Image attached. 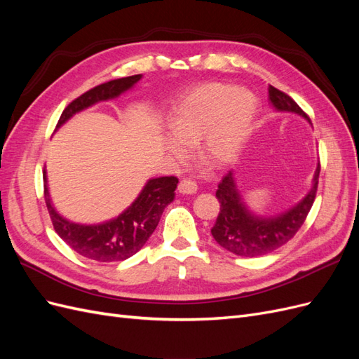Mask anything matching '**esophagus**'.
<instances>
[{
	"mask_svg": "<svg viewBox=\"0 0 359 359\" xmlns=\"http://www.w3.org/2000/svg\"><path fill=\"white\" fill-rule=\"evenodd\" d=\"M178 191L181 194H194L198 191V186H196V182H193L191 180L184 178L178 184Z\"/></svg>",
	"mask_w": 359,
	"mask_h": 359,
	"instance_id": "obj_1",
	"label": "esophagus"
}]
</instances>
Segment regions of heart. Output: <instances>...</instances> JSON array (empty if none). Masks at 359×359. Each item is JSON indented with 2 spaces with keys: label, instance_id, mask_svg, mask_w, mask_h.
Returning a JSON list of instances; mask_svg holds the SVG:
<instances>
[{
  "label": "heart",
  "instance_id": "b5f03b06",
  "mask_svg": "<svg viewBox=\"0 0 359 359\" xmlns=\"http://www.w3.org/2000/svg\"><path fill=\"white\" fill-rule=\"evenodd\" d=\"M259 112L256 97L229 83L196 86L173 107L166 151L184 158L186 145L199 143V156L214 168H224L240 156Z\"/></svg>",
  "mask_w": 359,
  "mask_h": 359
}]
</instances>
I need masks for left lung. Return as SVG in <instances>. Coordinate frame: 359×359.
<instances>
[{
	"instance_id": "1",
	"label": "left lung",
	"mask_w": 359,
	"mask_h": 359,
	"mask_svg": "<svg viewBox=\"0 0 359 359\" xmlns=\"http://www.w3.org/2000/svg\"><path fill=\"white\" fill-rule=\"evenodd\" d=\"M269 102L277 112H290L310 121L301 107L290 97L269 85ZM320 165L314 170L310 191L297 205L277 215H259L248 208L236 186L233 173L229 172L219 184L215 198L220 203V212L211 233L215 243L238 256H264L286 244L306 222L314 198H316Z\"/></svg>"
}]
</instances>
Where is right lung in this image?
<instances>
[{"label":"right lung","instance_id":"obj_1","mask_svg":"<svg viewBox=\"0 0 359 359\" xmlns=\"http://www.w3.org/2000/svg\"><path fill=\"white\" fill-rule=\"evenodd\" d=\"M140 78L142 74L128 76V78L106 82L86 91L64 109L57 128L66 124L73 115L88 109L95 103L116 99L123 93L133 88ZM43 181H45V201L53 229L76 253L97 260V262H118V260H126L136 255L156 231L163 211L175 198L178 184L177 177L151 178L147 181L142 191L137 194L135 202L115 219L99 224H81L64 219L55 210L48 189L46 170L43 172Z\"/></svg>","mask_w":359,"mask_h":359}]
</instances>
